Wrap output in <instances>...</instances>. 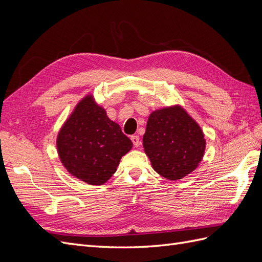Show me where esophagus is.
<instances>
[{"label": "esophagus", "mask_w": 262, "mask_h": 262, "mask_svg": "<svg viewBox=\"0 0 262 262\" xmlns=\"http://www.w3.org/2000/svg\"><path fill=\"white\" fill-rule=\"evenodd\" d=\"M131 141H132V143H133V145L136 146V147H139L140 145H141V141H140V138H139V136H131Z\"/></svg>", "instance_id": "obj_1"}]
</instances>
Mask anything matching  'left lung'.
I'll return each instance as SVG.
<instances>
[{"label": "left lung", "mask_w": 262, "mask_h": 262, "mask_svg": "<svg viewBox=\"0 0 262 262\" xmlns=\"http://www.w3.org/2000/svg\"><path fill=\"white\" fill-rule=\"evenodd\" d=\"M143 147L153 169L168 180L193 171L202 161L204 134L181 106L158 109L149 115Z\"/></svg>", "instance_id": "obj_1"}]
</instances>
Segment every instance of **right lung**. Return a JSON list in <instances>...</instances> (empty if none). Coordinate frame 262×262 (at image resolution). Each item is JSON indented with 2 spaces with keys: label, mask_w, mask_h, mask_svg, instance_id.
Returning a JSON list of instances; mask_svg holds the SVG:
<instances>
[{
  "label": "right lung",
  "mask_w": 262,
  "mask_h": 262,
  "mask_svg": "<svg viewBox=\"0 0 262 262\" xmlns=\"http://www.w3.org/2000/svg\"><path fill=\"white\" fill-rule=\"evenodd\" d=\"M132 145L92 95L76 105L57 139L63 166L71 175L93 186L104 185L114 175L121 157Z\"/></svg>",
  "instance_id": "right-lung-1"
}]
</instances>
